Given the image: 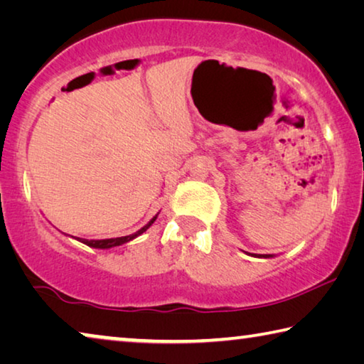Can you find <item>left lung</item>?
<instances>
[{"mask_svg":"<svg viewBox=\"0 0 364 364\" xmlns=\"http://www.w3.org/2000/svg\"><path fill=\"white\" fill-rule=\"evenodd\" d=\"M257 257H264V258H268V257H271V255H257Z\"/></svg>","mask_w":364,"mask_h":364,"instance_id":"1","label":"left lung"}]
</instances>
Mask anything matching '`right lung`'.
<instances>
[{"mask_svg": "<svg viewBox=\"0 0 364 364\" xmlns=\"http://www.w3.org/2000/svg\"><path fill=\"white\" fill-rule=\"evenodd\" d=\"M157 217H154L149 223H147L144 228H141V230L138 232L134 234H130V236H123V237H115V239H101V241H90V239H78L80 242H83L86 245H90V247H95V249H110V247H115V245H122L125 244L128 241H132V239H134L136 236H139V234H143L147 228H149L154 221H156Z\"/></svg>", "mask_w": 364, "mask_h": 364, "instance_id": "right-lung-1", "label": "right lung"}]
</instances>
